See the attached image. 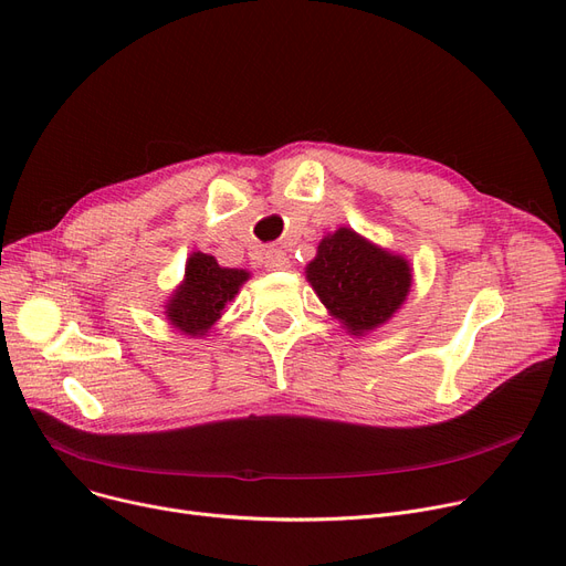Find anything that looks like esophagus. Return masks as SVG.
Masks as SVG:
<instances>
[{"label": "esophagus", "instance_id": "34e87169", "mask_svg": "<svg viewBox=\"0 0 566 566\" xmlns=\"http://www.w3.org/2000/svg\"><path fill=\"white\" fill-rule=\"evenodd\" d=\"M290 262H287V255L281 251V248H269V251L264 253V266L269 271H279V269H285Z\"/></svg>", "mask_w": 566, "mask_h": 566}]
</instances>
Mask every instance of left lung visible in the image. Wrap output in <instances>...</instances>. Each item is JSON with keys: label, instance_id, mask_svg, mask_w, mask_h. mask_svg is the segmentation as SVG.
<instances>
[{"label": "left lung", "instance_id": "1", "mask_svg": "<svg viewBox=\"0 0 566 566\" xmlns=\"http://www.w3.org/2000/svg\"><path fill=\"white\" fill-rule=\"evenodd\" d=\"M306 279L321 302L348 332L361 334L386 323L411 287L409 262L371 245L348 228L318 245Z\"/></svg>", "mask_w": 566, "mask_h": 566}]
</instances>
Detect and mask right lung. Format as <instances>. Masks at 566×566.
<instances>
[{"instance_id":"1","label":"right lung","mask_w":566,"mask_h":566,"mask_svg":"<svg viewBox=\"0 0 566 566\" xmlns=\"http://www.w3.org/2000/svg\"><path fill=\"white\" fill-rule=\"evenodd\" d=\"M243 281H248V271L224 269L213 255L192 253L186 264V281L167 306L171 325L190 336L205 334L220 318V311L237 295Z\"/></svg>"}]
</instances>
